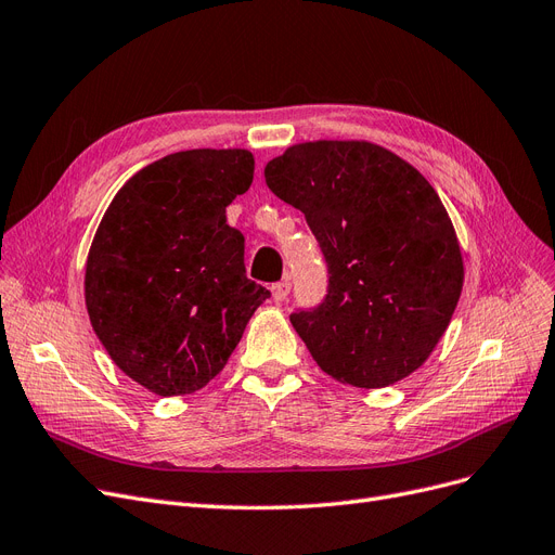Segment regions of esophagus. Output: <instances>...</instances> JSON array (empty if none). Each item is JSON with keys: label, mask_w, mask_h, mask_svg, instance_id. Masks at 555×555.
Returning <instances> with one entry per match:
<instances>
[{"label": "esophagus", "mask_w": 555, "mask_h": 555, "mask_svg": "<svg viewBox=\"0 0 555 555\" xmlns=\"http://www.w3.org/2000/svg\"><path fill=\"white\" fill-rule=\"evenodd\" d=\"M288 295H291V281H279V283L272 285V297H274V301L288 299Z\"/></svg>", "instance_id": "34e87169"}]
</instances>
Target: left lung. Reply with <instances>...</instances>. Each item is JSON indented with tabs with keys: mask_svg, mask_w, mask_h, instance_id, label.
<instances>
[{
	"mask_svg": "<svg viewBox=\"0 0 555 555\" xmlns=\"http://www.w3.org/2000/svg\"><path fill=\"white\" fill-rule=\"evenodd\" d=\"M264 182L301 210L330 272L315 309L291 315L326 375L382 388L433 354L462 295L460 242L439 194L371 141H306Z\"/></svg>",
	"mask_w": 555,
	"mask_h": 555,
	"instance_id": "8db88e82",
	"label": "left lung"
}]
</instances>
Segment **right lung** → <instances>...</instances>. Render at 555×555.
<instances>
[{
    "label": "right lung",
    "instance_id": "obj_1",
    "mask_svg": "<svg viewBox=\"0 0 555 555\" xmlns=\"http://www.w3.org/2000/svg\"><path fill=\"white\" fill-rule=\"evenodd\" d=\"M254 155L196 149L134 173L102 217L85 276L91 326L112 361L157 396L221 373L270 291L246 279L225 208L251 188Z\"/></svg>",
    "mask_w": 555,
    "mask_h": 555
}]
</instances>
